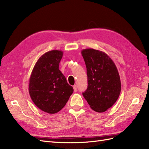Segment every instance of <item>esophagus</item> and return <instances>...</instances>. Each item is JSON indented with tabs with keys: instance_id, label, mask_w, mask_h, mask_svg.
Segmentation results:
<instances>
[{
	"instance_id": "esophagus-1",
	"label": "esophagus",
	"mask_w": 149,
	"mask_h": 149,
	"mask_svg": "<svg viewBox=\"0 0 149 149\" xmlns=\"http://www.w3.org/2000/svg\"><path fill=\"white\" fill-rule=\"evenodd\" d=\"M73 89H74V92H76V91H77V86L74 85L73 86Z\"/></svg>"
}]
</instances>
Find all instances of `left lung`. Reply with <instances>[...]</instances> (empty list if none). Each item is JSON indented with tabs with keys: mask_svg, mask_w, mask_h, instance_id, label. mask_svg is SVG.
<instances>
[{
	"mask_svg": "<svg viewBox=\"0 0 149 149\" xmlns=\"http://www.w3.org/2000/svg\"><path fill=\"white\" fill-rule=\"evenodd\" d=\"M81 55L86 66L88 88L83 95L90 107L104 112L118 100L121 90L120 76L111 58L102 51L84 49Z\"/></svg>",
	"mask_w": 149,
	"mask_h": 149,
	"instance_id": "obj_1",
	"label": "left lung"
}]
</instances>
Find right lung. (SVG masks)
Returning <instances> with one entry per match:
<instances>
[{
    "mask_svg": "<svg viewBox=\"0 0 149 149\" xmlns=\"http://www.w3.org/2000/svg\"><path fill=\"white\" fill-rule=\"evenodd\" d=\"M63 54L61 50L43 54L35 63L29 79L31 100L40 109L52 114L61 110L73 93L59 70Z\"/></svg>",
    "mask_w": 149,
    "mask_h": 149,
    "instance_id": "right-lung-1",
    "label": "right lung"
}]
</instances>
